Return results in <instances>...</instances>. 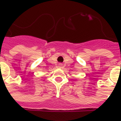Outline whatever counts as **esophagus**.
I'll list each match as a JSON object with an SVG mask.
<instances>
[{
    "instance_id": "esophagus-1",
    "label": "esophagus",
    "mask_w": 121,
    "mask_h": 121,
    "mask_svg": "<svg viewBox=\"0 0 121 121\" xmlns=\"http://www.w3.org/2000/svg\"><path fill=\"white\" fill-rule=\"evenodd\" d=\"M62 64H59V67H60V68H62Z\"/></svg>"
}]
</instances>
